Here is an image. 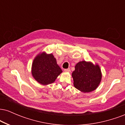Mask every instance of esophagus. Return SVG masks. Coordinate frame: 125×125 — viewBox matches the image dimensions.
Returning a JSON list of instances; mask_svg holds the SVG:
<instances>
[{"instance_id":"obj_1","label":"esophagus","mask_w":125,"mask_h":125,"mask_svg":"<svg viewBox=\"0 0 125 125\" xmlns=\"http://www.w3.org/2000/svg\"><path fill=\"white\" fill-rule=\"evenodd\" d=\"M64 71L66 72H71V69H65Z\"/></svg>"}]
</instances>
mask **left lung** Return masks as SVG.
<instances>
[{"instance_id":"obj_1","label":"left lung","mask_w":125,"mask_h":125,"mask_svg":"<svg viewBox=\"0 0 125 125\" xmlns=\"http://www.w3.org/2000/svg\"><path fill=\"white\" fill-rule=\"evenodd\" d=\"M74 69L72 73L74 87L83 93H89L96 89L102 77L98 64L82 61L76 64Z\"/></svg>"}]
</instances>
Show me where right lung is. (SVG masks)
Masks as SVG:
<instances>
[{
  "instance_id": "add662e5",
  "label": "right lung",
  "mask_w": 125,
  "mask_h": 125,
  "mask_svg": "<svg viewBox=\"0 0 125 125\" xmlns=\"http://www.w3.org/2000/svg\"><path fill=\"white\" fill-rule=\"evenodd\" d=\"M31 73L33 77L39 83L44 86L53 83L62 73L57 63L53 54L41 52L34 58L31 64Z\"/></svg>"
}]
</instances>
